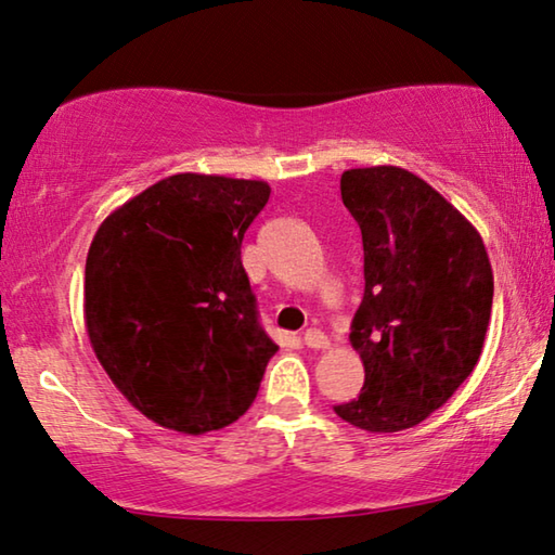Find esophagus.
I'll return each instance as SVG.
<instances>
[{
  "label": "esophagus",
  "mask_w": 555,
  "mask_h": 555,
  "mask_svg": "<svg viewBox=\"0 0 555 555\" xmlns=\"http://www.w3.org/2000/svg\"><path fill=\"white\" fill-rule=\"evenodd\" d=\"M302 343L307 347H312V349H327L330 347L327 335H325V332H320V330H307L302 335Z\"/></svg>",
  "instance_id": "obj_1"
}]
</instances>
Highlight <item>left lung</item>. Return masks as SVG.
I'll use <instances>...</instances> for the list:
<instances>
[{"label": "left lung", "instance_id": "left-lung-1", "mask_svg": "<svg viewBox=\"0 0 555 555\" xmlns=\"http://www.w3.org/2000/svg\"><path fill=\"white\" fill-rule=\"evenodd\" d=\"M339 191L362 230L364 297L349 343L364 387L335 412L364 431H402L437 412L479 362L491 262L479 230L404 168L345 170Z\"/></svg>", "mask_w": 555, "mask_h": 555}]
</instances>
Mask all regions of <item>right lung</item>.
<instances>
[{
  "label": "right lung",
  "instance_id": "1",
  "mask_svg": "<svg viewBox=\"0 0 555 555\" xmlns=\"http://www.w3.org/2000/svg\"><path fill=\"white\" fill-rule=\"evenodd\" d=\"M270 185L178 173L99 225L83 320L101 366L143 416L206 434L248 412L278 345L260 327L241 260Z\"/></svg>",
  "mask_w": 555,
  "mask_h": 555
}]
</instances>
